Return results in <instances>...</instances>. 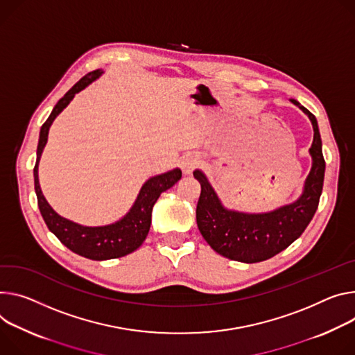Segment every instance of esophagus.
I'll return each instance as SVG.
<instances>
[{
	"label": "esophagus",
	"instance_id": "esophagus-1",
	"mask_svg": "<svg viewBox=\"0 0 355 355\" xmlns=\"http://www.w3.org/2000/svg\"><path fill=\"white\" fill-rule=\"evenodd\" d=\"M201 166V159L196 154H187L181 158V170L184 175H191Z\"/></svg>",
	"mask_w": 355,
	"mask_h": 355
}]
</instances>
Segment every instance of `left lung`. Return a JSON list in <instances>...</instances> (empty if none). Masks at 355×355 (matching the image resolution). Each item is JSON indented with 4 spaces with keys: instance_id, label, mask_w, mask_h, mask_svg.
Masks as SVG:
<instances>
[{
    "instance_id": "obj_1",
    "label": "left lung",
    "mask_w": 355,
    "mask_h": 355,
    "mask_svg": "<svg viewBox=\"0 0 355 355\" xmlns=\"http://www.w3.org/2000/svg\"><path fill=\"white\" fill-rule=\"evenodd\" d=\"M290 102L307 114L314 132L309 150L311 170L296 201L269 212L230 209L222 204L207 175L201 170L194 171V177L201 184L197 205L198 230L208 245L228 259L243 263L270 259L304 232L317 211L326 171L318 124L315 117L297 101Z\"/></svg>"
}]
</instances>
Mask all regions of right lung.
I'll return each mask as SVG.
<instances>
[{
    "mask_svg": "<svg viewBox=\"0 0 355 355\" xmlns=\"http://www.w3.org/2000/svg\"><path fill=\"white\" fill-rule=\"evenodd\" d=\"M102 73V69H96L85 75L55 105L52 113L41 127L40 141L37 148V164L34 168L38 207L46 227L68 249L92 261L116 259V257L125 256L140 248L150 231L151 212L154 204L161 196V192L171 188L175 182L181 180L182 175L180 168H174L164 174L150 177L140 188L139 196L132 208L128 209V212L119 220L109 225H102V227H85V225L63 218L48 204L40 185L38 166L42 151L48 143L49 128L56 116L71 103V101L75 98V94L83 90L96 79H99Z\"/></svg>",
    "mask_w": 355,
    "mask_h": 355,
    "instance_id": "add662e5",
    "label": "right lung"
}]
</instances>
